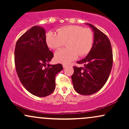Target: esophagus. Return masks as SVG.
Instances as JSON below:
<instances>
[{
	"label": "esophagus",
	"instance_id": "34e87169",
	"mask_svg": "<svg viewBox=\"0 0 129 129\" xmlns=\"http://www.w3.org/2000/svg\"><path fill=\"white\" fill-rule=\"evenodd\" d=\"M62 66H63V67L64 68V69H65V68H66L68 66V65H67V64H63Z\"/></svg>",
	"mask_w": 129,
	"mask_h": 129
}]
</instances>
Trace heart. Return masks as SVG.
Returning <instances> with one entry per match:
<instances>
[{"label": "heart", "mask_w": 129, "mask_h": 129, "mask_svg": "<svg viewBox=\"0 0 129 129\" xmlns=\"http://www.w3.org/2000/svg\"><path fill=\"white\" fill-rule=\"evenodd\" d=\"M46 44L53 50H58L67 42L66 49L57 51L54 59L57 62L68 63L76 59L78 55H87L92 48L93 33L88 28L75 25L61 26L57 33L49 31L46 34Z\"/></svg>", "instance_id": "heart-1"}]
</instances>
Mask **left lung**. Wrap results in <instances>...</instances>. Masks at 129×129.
I'll return each instance as SVG.
<instances>
[{"instance_id": "1", "label": "left lung", "mask_w": 129, "mask_h": 129, "mask_svg": "<svg viewBox=\"0 0 129 129\" xmlns=\"http://www.w3.org/2000/svg\"><path fill=\"white\" fill-rule=\"evenodd\" d=\"M94 31V42L91 51L85 58L77 62L84 67H73L72 76L77 93L90 95L97 92L107 82L113 65V52L108 37L93 25L88 23Z\"/></svg>"}]
</instances>
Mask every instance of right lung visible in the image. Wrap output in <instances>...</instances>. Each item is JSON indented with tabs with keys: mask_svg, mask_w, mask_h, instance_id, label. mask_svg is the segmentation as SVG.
I'll return each instance as SVG.
<instances>
[{
	"mask_svg": "<svg viewBox=\"0 0 129 129\" xmlns=\"http://www.w3.org/2000/svg\"><path fill=\"white\" fill-rule=\"evenodd\" d=\"M53 57L41 26H33L17 40L14 51L16 72L23 87L33 95L45 97L54 91L55 76L63 67L60 63L48 64Z\"/></svg>",
	"mask_w": 129,
	"mask_h": 129,
	"instance_id": "right-lung-1",
	"label": "right lung"
}]
</instances>
